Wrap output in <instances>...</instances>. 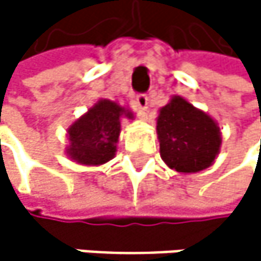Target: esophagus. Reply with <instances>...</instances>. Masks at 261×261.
Returning a JSON list of instances; mask_svg holds the SVG:
<instances>
[{"instance_id": "1", "label": "esophagus", "mask_w": 261, "mask_h": 261, "mask_svg": "<svg viewBox=\"0 0 261 261\" xmlns=\"http://www.w3.org/2000/svg\"><path fill=\"white\" fill-rule=\"evenodd\" d=\"M135 103H136V106H138V109L141 113H145L147 108H148V97L145 94H139V95H136Z\"/></svg>"}]
</instances>
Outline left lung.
<instances>
[{"mask_svg": "<svg viewBox=\"0 0 261 261\" xmlns=\"http://www.w3.org/2000/svg\"><path fill=\"white\" fill-rule=\"evenodd\" d=\"M156 133L163 161L183 174L212 166L222 142L218 123L180 95L160 109Z\"/></svg>", "mask_w": 261, "mask_h": 261, "instance_id": "8db88e82", "label": "left lung"}]
</instances>
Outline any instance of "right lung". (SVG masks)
Returning a JSON list of instances; mask_svg holds the SVG:
<instances>
[{
  "label": "right lung",
  "instance_id": "obj_1",
  "mask_svg": "<svg viewBox=\"0 0 261 261\" xmlns=\"http://www.w3.org/2000/svg\"><path fill=\"white\" fill-rule=\"evenodd\" d=\"M133 119L128 109L116 101L101 98L67 129L70 145L67 155L86 166H100L117 152L120 117Z\"/></svg>",
  "mask_w": 261,
  "mask_h": 261
}]
</instances>
